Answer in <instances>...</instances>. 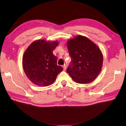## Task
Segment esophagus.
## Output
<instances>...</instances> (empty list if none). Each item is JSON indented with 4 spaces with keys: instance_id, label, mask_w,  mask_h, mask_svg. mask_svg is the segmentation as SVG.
Returning <instances> with one entry per match:
<instances>
[{
    "instance_id": "esophagus-1",
    "label": "esophagus",
    "mask_w": 126,
    "mask_h": 126,
    "mask_svg": "<svg viewBox=\"0 0 126 126\" xmlns=\"http://www.w3.org/2000/svg\"><path fill=\"white\" fill-rule=\"evenodd\" d=\"M63 69L65 71V70L66 69V68H67V67H66V65L65 64H64L63 65Z\"/></svg>"
}]
</instances>
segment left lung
<instances>
[{"instance_id":"8db88e82","label":"left lung","mask_w":126,"mask_h":126,"mask_svg":"<svg viewBox=\"0 0 126 126\" xmlns=\"http://www.w3.org/2000/svg\"><path fill=\"white\" fill-rule=\"evenodd\" d=\"M72 61L67 69L73 80L78 83H89L101 71L103 55L93 42L86 37L77 35L67 42Z\"/></svg>"}]
</instances>
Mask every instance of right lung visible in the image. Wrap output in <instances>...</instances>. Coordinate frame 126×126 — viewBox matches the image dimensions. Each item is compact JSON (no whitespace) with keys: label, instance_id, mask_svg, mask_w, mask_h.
<instances>
[{"label":"right lung","instance_id":"add662e5","mask_svg":"<svg viewBox=\"0 0 126 126\" xmlns=\"http://www.w3.org/2000/svg\"><path fill=\"white\" fill-rule=\"evenodd\" d=\"M57 41H34L25 51L23 67L25 74L33 83L47 87L53 83L63 68L57 65L53 50L58 45Z\"/></svg>","mask_w":126,"mask_h":126}]
</instances>
